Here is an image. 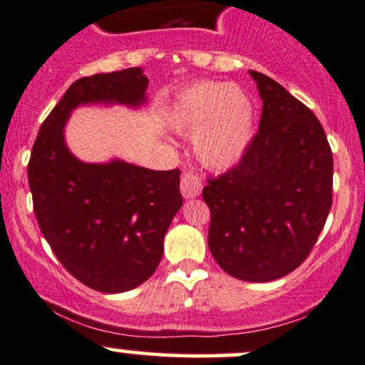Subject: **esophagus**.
Here are the masks:
<instances>
[{
  "mask_svg": "<svg viewBox=\"0 0 365 365\" xmlns=\"http://www.w3.org/2000/svg\"><path fill=\"white\" fill-rule=\"evenodd\" d=\"M181 192L186 200L196 198L201 192V179L196 174H184L181 179Z\"/></svg>",
  "mask_w": 365,
  "mask_h": 365,
  "instance_id": "obj_1",
  "label": "esophagus"
}]
</instances>
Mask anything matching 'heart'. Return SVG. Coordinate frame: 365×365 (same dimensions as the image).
Segmentation results:
<instances>
[{
    "mask_svg": "<svg viewBox=\"0 0 365 365\" xmlns=\"http://www.w3.org/2000/svg\"><path fill=\"white\" fill-rule=\"evenodd\" d=\"M169 124L179 133L196 130V157L207 167L224 170L237 164L250 147L255 109L237 85L203 80L174 98Z\"/></svg>",
    "mask_w": 365,
    "mask_h": 365,
    "instance_id": "1",
    "label": "heart"
}]
</instances>
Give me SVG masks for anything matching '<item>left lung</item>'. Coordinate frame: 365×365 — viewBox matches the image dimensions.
I'll use <instances>...</instances> for the list:
<instances>
[{"instance_id":"8db88e82","label":"left lung","mask_w":365,"mask_h":365,"mask_svg":"<svg viewBox=\"0 0 365 365\" xmlns=\"http://www.w3.org/2000/svg\"><path fill=\"white\" fill-rule=\"evenodd\" d=\"M263 101L259 131L234 169L210 179L208 247L244 282L294 272L318 241L333 195V155L309 107L275 80L250 71Z\"/></svg>"}]
</instances>
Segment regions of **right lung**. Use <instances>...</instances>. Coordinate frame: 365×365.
<instances>
[{"label": "right lung", "mask_w": 365, "mask_h": 365, "mask_svg": "<svg viewBox=\"0 0 365 365\" xmlns=\"http://www.w3.org/2000/svg\"><path fill=\"white\" fill-rule=\"evenodd\" d=\"M141 68L98 73L70 85L47 115L29 162L38 227L56 258L76 280L106 294L135 289L153 275L164 235L179 208V169L152 170L113 158L81 162L64 141L76 107L147 102Z\"/></svg>", "instance_id": "1"}]
</instances>
